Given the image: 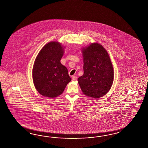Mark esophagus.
Returning a JSON list of instances; mask_svg holds the SVG:
<instances>
[{
    "mask_svg": "<svg viewBox=\"0 0 148 148\" xmlns=\"http://www.w3.org/2000/svg\"><path fill=\"white\" fill-rule=\"evenodd\" d=\"M77 79V77L75 76H73L72 78V80L73 81H74V80H76Z\"/></svg>",
    "mask_w": 148,
    "mask_h": 148,
    "instance_id": "34e87169",
    "label": "esophagus"
}]
</instances>
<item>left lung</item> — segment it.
<instances>
[{
	"mask_svg": "<svg viewBox=\"0 0 148 148\" xmlns=\"http://www.w3.org/2000/svg\"><path fill=\"white\" fill-rule=\"evenodd\" d=\"M84 74L78 79L84 94L93 98L102 97L110 91L114 70L109 55L100 44L91 43L82 49Z\"/></svg>",
	"mask_w": 148,
	"mask_h": 148,
	"instance_id": "left-lung-1",
	"label": "left lung"
}]
</instances>
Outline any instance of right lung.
Segmentation results:
<instances>
[{"label":"right lung","mask_w":148,"mask_h":148,"mask_svg":"<svg viewBox=\"0 0 148 148\" xmlns=\"http://www.w3.org/2000/svg\"><path fill=\"white\" fill-rule=\"evenodd\" d=\"M64 48L56 41L48 43L42 48L34 62L33 80L40 95L49 98L61 95L71 81L67 68L61 63Z\"/></svg>","instance_id":"right-lung-1"}]
</instances>
